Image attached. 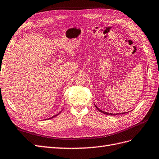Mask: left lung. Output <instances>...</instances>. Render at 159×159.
Segmentation results:
<instances>
[{
  "label": "left lung",
  "mask_w": 159,
  "mask_h": 159,
  "mask_svg": "<svg viewBox=\"0 0 159 159\" xmlns=\"http://www.w3.org/2000/svg\"><path fill=\"white\" fill-rule=\"evenodd\" d=\"M95 107H96L97 108V110L98 111H100V112H101L102 113H104V114H105V115H116V114H112V113H109V112H105V111H101V109H99V108L95 105ZM125 113H126V112H125ZM124 112H122V113H120V114H125ZM118 115H119V114H118Z\"/></svg>",
  "instance_id": "obj_1"
}]
</instances>
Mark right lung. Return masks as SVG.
Masks as SVG:
<instances>
[{
  "mask_svg": "<svg viewBox=\"0 0 159 159\" xmlns=\"http://www.w3.org/2000/svg\"><path fill=\"white\" fill-rule=\"evenodd\" d=\"M60 113V112H59ZM59 113H58V114H57V115H54V116H52L51 118H50V119H52V118H53V117H54V116H57L58 115H59Z\"/></svg>",
  "mask_w": 159,
  "mask_h": 159,
  "instance_id": "obj_1",
  "label": "right lung"
}]
</instances>
